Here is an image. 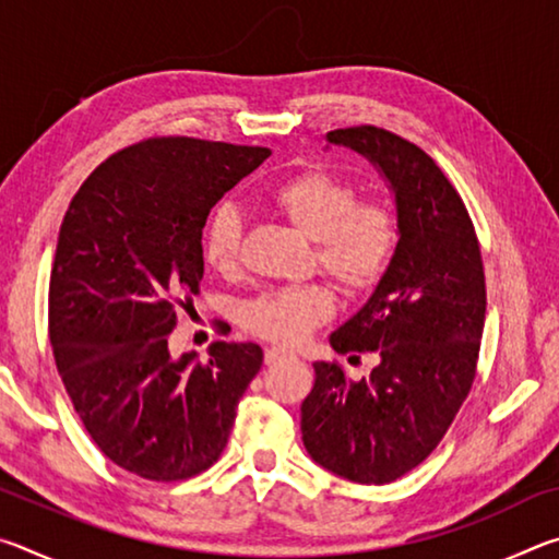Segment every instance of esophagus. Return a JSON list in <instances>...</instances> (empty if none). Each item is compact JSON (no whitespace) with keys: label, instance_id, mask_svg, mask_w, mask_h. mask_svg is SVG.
<instances>
[{"label":"esophagus","instance_id":"obj_1","mask_svg":"<svg viewBox=\"0 0 559 559\" xmlns=\"http://www.w3.org/2000/svg\"><path fill=\"white\" fill-rule=\"evenodd\" d=\"M290 353L288 349H283V347H269L266 349V365H273V362H278V359H283V357H288Z\"/></svg>","mask_w":559,"mask_h":559}]
</instances>
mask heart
<instances>
[{"label": "heart", "mask_w": 559, "mask_h": 559, "mask_svg": "<svg viewBox=\"0 0 559 559\" xmlns=\"http://www.w3.org/2000/svg\"><path fill=\"white\" fill-rule=\"evenodd\" d=\"M269 204L316 243V261L340 288L367 293L390 271L400 226L384 202L357 200L355 185L325 167H308L269 192ZM243 219L234 204L210 214L202 236L204 261L234 276L241 263ZM335 313V298L320 283L269 288L249 300L241 323L253 335L278 345H298Z\"/></svg>", "instance_id": "obj_1"}]
</instances>
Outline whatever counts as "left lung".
<instances>
[{"mask_svg":"<svg viewBox=\"0 0 559 559\" xmlns=\"http://www.w3.org/2000/svg\"><path fill=\"white\" fill-rule=\"evenodd\" d=\"M380 169L394 192L400 243L362 308L330 335L335 353H374L370 377L316 362L300 406L310 459L355 484H392L439 447L476 377L486 276L466 204L439 165L374 126L328 132Z\"/></svg>","mask_w":559,"mask_h":559,"instance_id":"8db88e82","label":"left lung"}]
</instances>
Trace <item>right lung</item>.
Listing matches in <instances>:
<instances>
[{"instance_id": "add662e5", "label": "right lung", "mask_w": 559, "mask_h": 559, "mask_svg": "<svg viewBox=\"0 0 559 559\" xmlns=\"http://www.w3.org/2000/svg\"><path fill=\"white\" fill-rule=\"evenodd\" d=\"M269 147L150 138L110 155L63 216L49 281V340L75 414L116 466L185 480L222 456L263 353L214 343L175 357L169 333L200 293L212 206Z\"/></svg>"}]
</instances>
